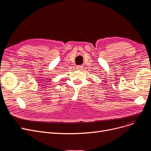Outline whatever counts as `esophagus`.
I'll return each mask as SVG.
<instances>
[{
    "mask_svg": "<svg viewBox=\"0 0 151 151\" xmlns=\"http://www.w3.org/2000/svg\"><path fill=\"white\" fill-rule=\"evenodd\" d=\"M76 68H77L78 70H81L83 68V66H82V65H79V66H78V67H76Z\"/></svg>",
    "mask_w": 151,
    "mask_h": 151,
    "instance_id": "obj_1",
    "label": "esophagus"
}]
</instances>
